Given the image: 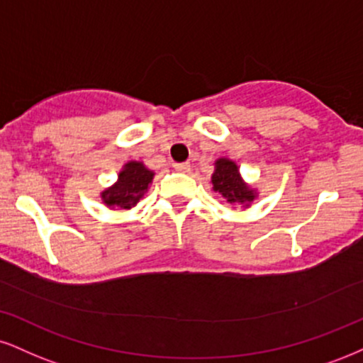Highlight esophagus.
<instances>
[{
    "label": "esophagus",
    "instance_id": "1",
    "mask_svg": "<svg viewBox=\"0 0 363 363\" xmlns=\"http://www.w3.org/2000/svg\"><path fill=\"white\" fill-rule=\"evenodd\" d=\"M189 167H191V165L187 162H176V164H174V169H176L177 172H187Z\"/></svg>",
    "mask_w": 363,
    "mask_h": 363
}]
</instances>
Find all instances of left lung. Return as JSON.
<instances>
[{
  "instance_id": "left-lung-1",
  "label": "left lung",
  "mask_w": 363,
  "mask_h": 363,
  "mask_svg": "<svg viewBox=\"0 0 363 363\" xmlns=\"http://www.w3.org/2000/svg\"><path fill=\"white\" fill-rule=\"evenodd\" d=\"M213 189L220 193L230 204H247L255 199V191L250 189L242 176H240L237 164L230 159H218L215 174L211 177Z\"/></svg>"
}]
</instances>
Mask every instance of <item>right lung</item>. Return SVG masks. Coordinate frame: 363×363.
Wrapping results in <instances>:
<instances>
[{"mask_svg": "<svg viewBox=\"0 0 363 363\" xmlns=\"http://www.w3.org/2000/svg\"><path fill=\"white\" fill-rule=\"evenodd\" d=\"M152 179H154V172L148 170L142 162H128L118 176L116 184L101 193L104 204L121 209L133 208L147 193Z\"/></svg>", "mask_w": 363, "mask_h": 363, "instance_id": "add662e5", "label": "right lung"}]
</instances>
